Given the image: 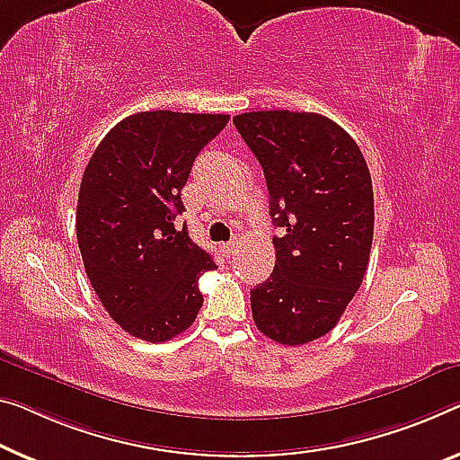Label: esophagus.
<instances>
[{"instance_id":"obj_1","label":"esophagus","mask_w":460,"mask_h":460,"mask_svg":"<svg viewBox=\"0 0 460 460\" xmlns=\"http://www.w3.org/2000/svg\"><path fill=\"white\" fill-rule=\"evenodd\" d=\"M236 240H230V243H224L222 244V252L224 254H232V252H234V249H236Z\"/></svg>"}]
</instances>
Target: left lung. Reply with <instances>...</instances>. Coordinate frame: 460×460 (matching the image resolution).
Returning a JSON list of instances; mask_svg holds the SVG:
<instances>
[{"label":"left lung","mask_w":460,"mask_h":460,"mask_svg":"<svg viewBox=\"0 0 460 460\" xmlns=\"http://www.w3.org/2000/svg\"><path fill=\"white\" fill-rule=\"evenodd\" d=\"M263 166L273 238L270 279L251 289L252 321L284 345L327 335L368 267L374 193L356 141L316 112L254 111L232 119Z\"/></svg>","instance_id":"8db88e82"}]
</instances>
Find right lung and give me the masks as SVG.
<instances>
[{"label":"right lung","mask_w":460,"mask_h":460,"mask_svg":"<svg viewBox=\"0 0 460 460\" xmlns=\"http://www.w3.org/2000/svg\"><path fill=\"white\" fill-rule=\"evenodd\" d=\"M228 119L137 112L112 127L84 171L75 214L84 270L111 319L144 341L187 331L203 304L199 278L216 263L174 220L197 154Z\"/></svg>","instance_id":"1"}]
</instances>
